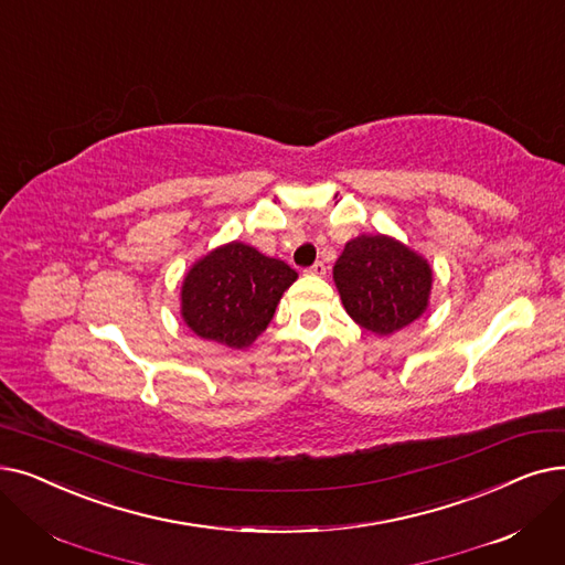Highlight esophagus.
Here are the masks:
<instances>
[{
    "instance_id": "esophagus-1",
    "label": "esophagus",
    "mask_w": 565,
    "mask_h": 565,
    "mask_svg": "<svg viewBox=\"0 0 565 565\" xmlns=\"http://www.w3.org/2000/svg\"><path fill=\"white\" fill-rule=\"evenodd\" d=\"M326 263H321V260H316L311 267H307V275H313V277H323L326 275Z\"/></svg>"
}]
</instances>
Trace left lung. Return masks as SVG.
<instances>
[{"label":"left lung","instance_id":"1","mask_svg":"<svg viewBox=\"0 0 565 565\" xmlns=\"http://www.w3.org/2000/svg\"><path fill=\"white\" fill-rule=\"evenodd\" d=\"M332 275L347 313L360 328L381 337L406 328L429 305V263L395 237H353Z\"/></svg>","mask_w":565,"mask_h":565}]
</instances>
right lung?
I'll return each instance as SVG.
<instances>
[{"mask_svg": "<svg viewBox=\"0 0 565 565\" xmlns=\"http://www.w3.org/2000/svg\"><path fill=\"white\" fill-rule=\"evenodd\" d=\"M298 273L244 242L216 247L186 273L182 318L191 332L228 349H247L269 326Z\"/></svg>", "mask_w": 565, "mask_h": 565, "instance_id": "add662e5", "label": "right lung"}]
</instances>
